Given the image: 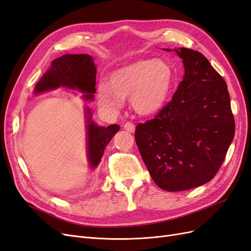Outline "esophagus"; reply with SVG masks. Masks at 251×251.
<instances>
[{"label":"esophagus","instance_id":"obj_1","mask_svg":"<svg viewBox=\"0 0 251 251\" xmlns=\"http://www.w3.org/2000/svg\"><path fill=\"white\" fill-rule=\"evenodd\" d=\"M124 129H125V130L129 131V132H134L135 125L133 123H131V122H126L124 124Z\"/></svg>","mask_w":251,"mask_h":251}]
</instances>
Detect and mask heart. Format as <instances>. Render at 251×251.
Returning <instances> with one entry per match:
<instances>
[{"label": "heart", "instance_id": "b5f03b06", "mask_svg": "<svg viewBox=\"0 0 251 251\" xmlns=\"http://www.w3.org/2000/svg\"><path fill=\"white\" fill-rule=\"evenodd\" d=\"M174 82V71L161 59L142 58L111 73L106 85L98 88V98L104 107L118 110L130 98L139 116L155 115L165 105Z\"/></svg>", "mask_w": 251, "mask_h": 251}]
</instances>
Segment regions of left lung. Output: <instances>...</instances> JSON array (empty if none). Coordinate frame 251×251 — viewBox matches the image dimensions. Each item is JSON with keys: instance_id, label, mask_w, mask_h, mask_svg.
I'll list each match as a JSON object with an SVG mask.
<instances>
[{"instance_id": "1", "label": "left lung", "mask_w": 251, "mask_h": 251, "mask_svg": "<svg viewBox=\"0 0 251 251\" xmlns=\"http://www.w3.org/2000/svg\"><path fill=\"white\" fill-rule=\"evenodd\" d=\"M167 51H171L167 49ZM184 75L172 100L135 128V143L152 179L169 192L212 180L234 136L227 85L198 51L174 49Z\"/></svg>"}]
</instances>
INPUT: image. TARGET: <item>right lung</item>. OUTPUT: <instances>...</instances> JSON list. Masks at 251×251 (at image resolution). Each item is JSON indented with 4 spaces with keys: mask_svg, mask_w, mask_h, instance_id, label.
<instances>
[{
    "mask_svg": "<svg viewBox=\"0 0 251 251\" xmlns=\"http://www.w3.org/2000/svg\"><path fill=\"white\" fill-rule=\"evenodd\" d=\"M96 66L92 56L86 54H66L52 61L50 69L36 83L34 93L39 94L60 86L84 93L86 100H93L96 93ZM87 120V155L91 168L99 165L114 135L120 130L117 124L102 127L92 121L91 109H85Z\"/></svg>",
    "mask_w": 251,
    "mask_h": 251,
    "instance_id": "obj_1",
    "label": "right lung"
}]
</instances>
